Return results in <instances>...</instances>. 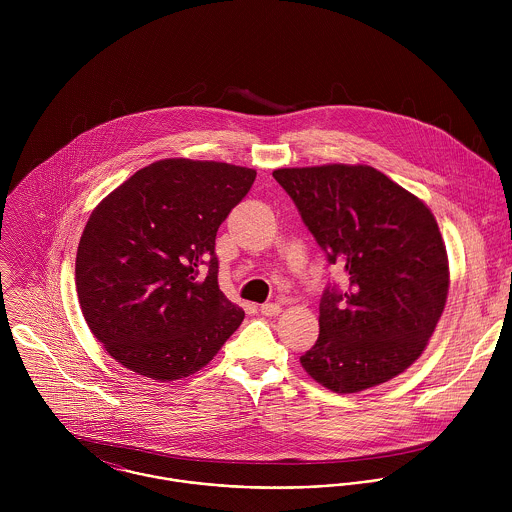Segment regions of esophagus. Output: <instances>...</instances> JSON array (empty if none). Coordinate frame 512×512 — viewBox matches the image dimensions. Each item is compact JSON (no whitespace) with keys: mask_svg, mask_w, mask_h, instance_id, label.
I'll return each instance as SVG.
<instances>
[{"mask_svg":"<svg viewBox=\"0 0 512 512\" xmlns=\"http://www.w3.org/2000/svg\"><path fill=\"white\" fill-rule=\"evenodd\" d=\"M280 311H282L280 303H274V301H268V303L260 305V313L266 315V317H276Z\"/></svg>","mask_w":512,"mask_h":512,"instance_id":"obj_1","label":"esophagus"}]
</instances>
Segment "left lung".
I'll list each match as a JSON object with an SVG mask.
<instances>
[{"label": "left lung", "mask_w": 512, "mask_h": 512, "mask_svg": "<svg viewBox=\"0 0 512 512\" xmlns=\"http://www.w3.org/2000/svg\"><path fill=\"white\" fill-rule=\"evenodd\" d=\"M329 264L347 286L319 301V339L305 372L341 394L404 372L426 349L445 307L449 268L432 211L368 165L276 169Z\"/></svg>", "instance_id": "1"}]
</instances>
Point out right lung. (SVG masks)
Returning a JSON list of instances; mask_svg holds the SVG:
<instances>
[{
	"label": "right lung",
	"mask_w": 512,
	"mask_h": 512,
	"mask_svg": "<svg viewBox=\"0 0 512 512\" xmlns=\"http://www.w3.org/2000/svg\"><path fill=\"white\" fill-rule=\"evenodd\" d=\"M254 179V169L230 163L161 159L92 211L76 293L112 359L161 382L213 361L244 319L220 292L215 238Z\"/></svg>",
	"instance_id": "right-lung-1"
}]
</instances>
